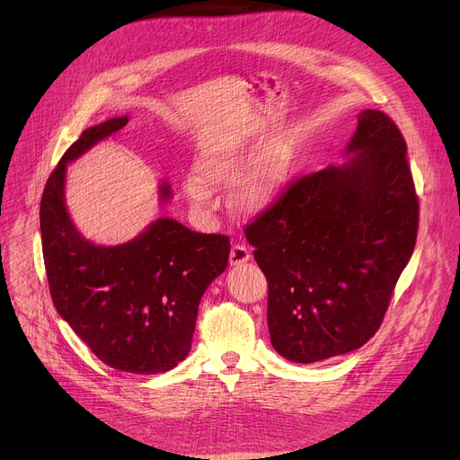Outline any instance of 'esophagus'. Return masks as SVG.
I'll use <instances>...</instances> for the list:
<instances>
[{"mask_svg":"<svg viewBox=\"0 0 460 460\" xmlns=\"http://www.w3.org/2000/svg\"><path fill=\"white\" fill-rule=\"evenodd\" d=\"M251 258V251L243 245V243H234L231 247V254H229V264L231 266H242Z\"/></svg>","mask_w":460,"mask_h":460,"instance_id":"obj_1","label":"esophagus"}]
</instances>
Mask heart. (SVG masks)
I'll list each match as a JSON object with an SVG mask.
<instances>
[{"mask_svg":"<svg viewBox=\"0 0 460 460\" xmlns=\"http://www.w3.org/2000/svg\"><path fill=\"white\" fill-rule=\"evenodd\" d=\"M249 167V156L231 142H217L202 151L196 162V174L185 181V192L196 208H211L215 200L213 185L238 180ZM282 169L277 164H261L256 174L240 192V204L256 209L268 204L282 183Z\"/></svg>","mask_w":460,"mask_h":460,"instance_id":"b5f03b06","label":"heart"}]
</instances>
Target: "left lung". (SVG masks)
I'll return each mask as SVG.
<instances>
[{"label": "left lung", "instance_id": "8db88e82", "mask_svg": "<svg viewBox=\"0 0 460 460\" xmlns=\"http://www.w3.org/2000/svg\"><path fill=\"white\" fill-rule=\"evenodd\" d=\"M404 137L362 111L344 165L304 174L245 226L268 279L273 348L311 364L364 346L415 249L419 199Z\"/></svg>", "mask_w": 460, "mask_h": 460}]
</instances>
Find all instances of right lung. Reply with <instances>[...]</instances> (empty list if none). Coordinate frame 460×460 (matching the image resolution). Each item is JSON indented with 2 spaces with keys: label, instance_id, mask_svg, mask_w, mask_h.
Returning <instances> with one entry per match:
<instances>
[{
  "label": "right lung",
  "instance_id": "add662e5",
  "mask_svg": "<svg viewBox=\"0 0 460 460\" xmlns=\"http://www.w3.org/2000/svg\"><path fill=\"white\" fill-rule=\"evenodd\" d=\"M127 121L119 116L89 127L65 151L41 196V247L52 302L89 349L114 369L156 375L187 357L200 300L227 268L231 243L172 218H158L114 247L76 231L63 199L65 167ZM160 199H171L167 183Z\"/></svg>",
  "mask_w": 460,
  "mask_h": 460
}]
</instances>
